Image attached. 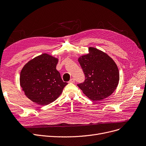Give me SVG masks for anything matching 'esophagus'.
I'll return each instance as SVG.
<instances>
[{"mask_svg": "<svg viewBox=\"0 0 146 146\" xmlns=\"http://www.w3.org/2000/svg\"><path fill=\"white\" fill-rule=\"evenodd\" d=\"M74 82H75V80H74V79H73V78H72L70 80H69V83H74Z\"/></svg>", "mask_w": 146, "mask_h": 146, "instance_id": "34e87169", "label": "esophagus"}]
</instances>
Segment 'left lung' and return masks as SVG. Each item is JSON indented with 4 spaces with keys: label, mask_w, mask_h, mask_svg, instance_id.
Returning a JSON list of instances; mask_svg holds the SVG:
<instances>
[{
    "label": "left lung",
    "mask_w": 146,
    "mask_h": 146,
    "mask_svg": "<svg viewBox=\"0 0 146 146\" xmlns=\"http://www.w3.org/2000/svg\"><path fill=\"white\" fill-rule=\"evenodd\" d=\"M89 54L78 59L85 79L78 86L91 100L99 101L110 96L116 89L119 70L106 53L94 47H89Z\"/></svg>",
    "instance_id": "obj_1"
}]
</instances>
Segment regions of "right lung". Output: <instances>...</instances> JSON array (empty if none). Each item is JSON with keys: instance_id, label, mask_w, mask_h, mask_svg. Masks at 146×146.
<instances>
[{"instance_id": "1", "label": "right lung", "mask_w": 146, "mask_h": 146, "mask_svg": "<svg viewBox=\"0 0 146 146\" xmlns=\"http://www.w3.org/2000/svg\"><path fill=\"white\" fill-rule=\"evenodd\" d=\"M58 59L47 54L30 60L22 69L20 85L33 102L47 105L56 100L67 85L56 70Z\"/></svg>"}]
</instances>
